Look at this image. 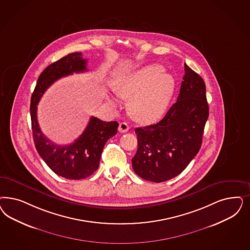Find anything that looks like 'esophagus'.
<instances>
[{
  "mask_svg": "<svg viewBox=\"0 0 250 250\" xmlns=\"http://www.w3.org/2000/svg\"><path fill=\"white\" fill-rule=\"evenodd\" d=\"M119 130L121 132H127L129 130V125L127 122H121L119 126Z\"/></svg>",
  "mask_w": 250,
  "mask_h": 250,
  "instance_id": "esophagus-1",
  "label": "esophagus"
}]
</instances>
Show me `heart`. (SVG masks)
<instances>
[{"label":"heart","instance_id":"b5f03b06","mask_svg":"<svg viewBox=\"0 0 250 250\" xmlns=\"http://www.w3.org/2000/svg\"><path fill=\"white\" fill-rule=\"evenodd\" d=\"M160 64L148 65L115 84L117 94L130 98V115L139 122L152 123L165 115L173 97L175 79Z\"/></svg>","mask_w":250,"mask_h":250}]
</instances>
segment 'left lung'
<instances>
[{
	"instance_id": "8db88e82",
	"label": "left lung",
	"mask_w": 250,
	"mask_h": 250,
	"mask_svg": "<svg viewBox=\"0 0 250 250\" xmlns=\"http://www.w3.org/2000/svg\"><path fill=\"white\" fill-rule=\"evenodd\" d=\"M177 102L156 124L136 128L138 149L131 159L138 176L156 183L178 176L199 153L209 117L204 81L184 64Z\"/></svg>"
}]
</instances>
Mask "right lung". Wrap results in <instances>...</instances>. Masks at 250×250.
Returning a JSON list of instances; mask_svg holds the SVG:
<instances>
[{"label":"right lung","mask_w":250,"mask_h":250,"mask_svg":"<svg viewBox=\"0 0 250 250\" xmlns=\"http://www.w3.org/2000/svg\"><path fill=\"white\" fill-rule=\"evenodd\" d=\"M86 62L87 60L83 59L81 52H73L48 65L38 79L30 105L33 138L38 153L58 176L73 180L86 178L98 168L105 143L117 134L119 123L91 117L87 127L74 143L57 145L42 133L37 118V105L55 81L87 71Z\"/></svg>","instance_id":"1"}]
</instances>
